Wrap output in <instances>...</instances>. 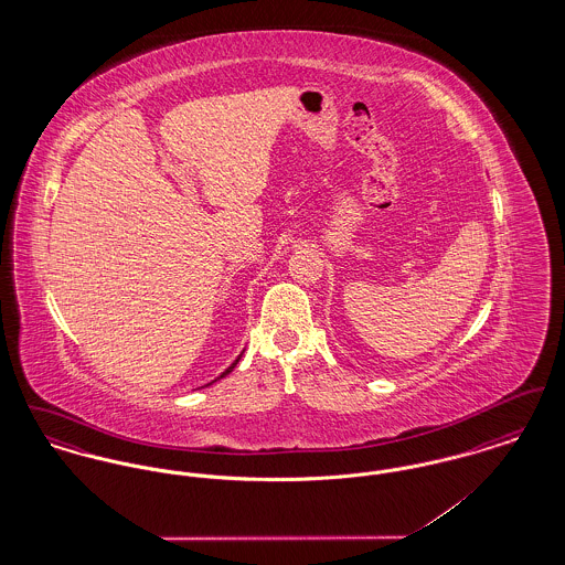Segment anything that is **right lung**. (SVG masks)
<instances>
[{"mask_svg": "<svg viewBox=\"0 0 565 565\" xmlns=\"http://www.w3.org/2000/svg\"><path fill=\"white\" fill-rule=\"evenodd\" d=\"M239 360H242V355H239V358H237V360H235V362H233V364H231V366H228V369H226L222 375L217 376V379H222V376L228 375V373H231V371L237 366V362H239ZM217 379H215V381H217ZM212 383H214V381H212ZM212 383H207V385H212Z\"/></svg>", "mask_w": 565, "mask_h": 565, "instance_id": "1", "label": "right lung"}]
</instances>
